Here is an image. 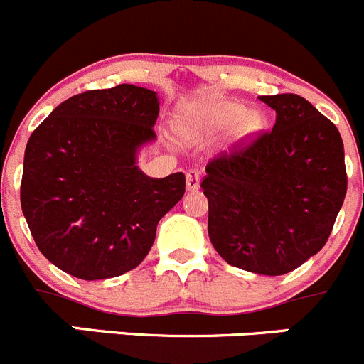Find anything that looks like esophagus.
I'll use <instances>...</instances> for the list:
<instances>
[{
  "label": "esophagus",
  "mask_w": 364,
  "mask_h": 364,
  "mask_svg": "<svg viewBox=\"0 0 364 364\" xmlns=\"http://www.w3.org/2000/svg\"><path fill=\"white\" fill-rule=\"evenodd\" d=\"M199 183H201V172L199 171L186 172V190H198Z\"/></svg>",
  "instance_id": "esophagus-1"
}]
</instances>
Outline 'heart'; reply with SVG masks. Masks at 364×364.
<instances>
[{
	"label": "heart",
	"instance_id": "b5f03b06",
	"mask_svg": "<svg viewBox=\"0 0 364 364\" xmlns=\"http://www.w3.org/2000/svg\"><path fill=\"white\" fill-rule=\"evenodd\" d=\"M183 129L188 134L201 132H220L235 125L240 138H250L262 129L264 120L257 111H246V107L232 100L206 98L186 105L183 111Z\"/></svg>",
	"mask_w": 364,
	"mask_h": 364
}]
</instances>
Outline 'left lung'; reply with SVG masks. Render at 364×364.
Wrapping results in <instances>:
<instances>
[{"instance_id":"1","label":"left lung","mask_w":364,"mask_h":364,"mask_svg":"<svg viewBox=\"0 0 364 364\" xmlns=\"http://www.w3.org/2000/svg\"><path fill=\"white\" fill-rule=\"evenodd\" d=\"M277 111L259 132L206 165L208 235L230 266L278 277L327 242L346 193L338 127L294 93L259 97Z\"/></svg>"}]
</instances>
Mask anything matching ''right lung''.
Here are the masks:
<instances>
[{
    "mask_svg": "<svg viewBox=\"0 0 364 364\" xmlns=\"http://www.w3.org/2000/svg\"><path fill=\"white\" fill-rule=\"evenodd\" d=\"M158 114L154 91L120 84L68 98L30 136L21 208L39 251L64 273L102 280L138 267L183 198V172L158 179L136 165Z\"/></svg>",
    "mask_w": 364,
    "mask_h": 364,
    "instance_id": "obj_1",
    "label": "right lung"
}]
</instances>
